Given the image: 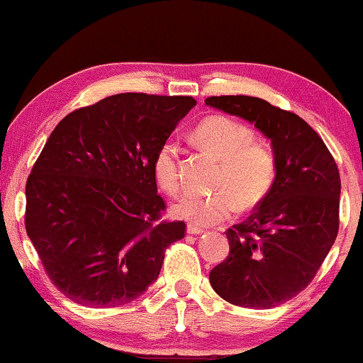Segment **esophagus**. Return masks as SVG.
Masks as SVG:
<instances>
[{
  "label": "esophagus",
  "instance_id": "1",
  "mask_svg": "<svg viewBox=\"0 0 363 363\" xmlns=\"http://www.w3.org/2000/svg\"><path fill=\"white\" fill-rule=\"evenodd\" d=\"M203 228L201 227H198V225H193V223H189L187 225V234H191V235H199V234H203Z\"/></svg>",
  "mask_w": 363,
  "mask_h": 363
}]
</instances>
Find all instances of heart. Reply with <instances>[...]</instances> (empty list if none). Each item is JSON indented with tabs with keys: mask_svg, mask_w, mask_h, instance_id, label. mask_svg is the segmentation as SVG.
Wrapping results in <instances>:
<instances>
[{
	"mask_svg": "<svg viewBox=\"0 0 363 363\" xmlns=\"http://www.w3.org/2000/svg\"><path fill=\"white\" fill-rule=\"evenodd\" d=\"M194 136L220 158L211 193H186L172 206L177 218L208 227L230 218L237 210L249 211L264 201L277 181V157L273 150L254 141L251 128L228 116H210L194 129ZM157 184L169 194L181 189L179 145L165 140L152 162Z\"/></svg>",
	"mask_w": 363,
	"mask_h": 363,
	"instance_id": "heart-1",
	"label": "heart"
}]
</instances>
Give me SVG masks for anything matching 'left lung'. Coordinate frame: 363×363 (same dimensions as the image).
<instances>
[{
	"mask_svg": "<svg viewBox=\"0 0 363 363\" xmlns=\"http://www.w3.org/2000/svg\"><path fill=\"white\" fill-rule=\"evenodd\" d=\"M206 106L252 123L272 140L277 181L254 213L227 230L228 256L210 272L223 301L272 309L309 286L340 228L341 181L318 133L297 114L249 95L208 97Z\"/></svg>",
	"mask_w": 363,
	"mask_h": 363,
	"instance_id": "obj_1",
	"label": "left lung"
}]
</instances>
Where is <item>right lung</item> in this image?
<instances>
[{"label":"right lung","mask_w":363,"mask_h":363,"mask_svg":"<svg viewBox=\"0 0 363 363\" xmlns=\"http://www.w3.org/2000/svg\"><path fill=\"white\" fill-rule=\"evenodd\" d=\"M193 97L118 94L69 112L25 186V230L69 301L118 307L158 278L184 222L162 220L152 162Z\"/></svg>","instance_id":"add662e5"}]
</instances>
